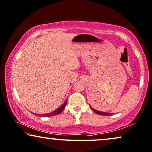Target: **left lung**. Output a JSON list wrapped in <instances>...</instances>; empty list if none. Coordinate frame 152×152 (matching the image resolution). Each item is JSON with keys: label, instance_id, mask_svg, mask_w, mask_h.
<instances>
[{"label": "left lung", "instance_id": "left-lung-1", "mask_svg": "<svg viewBox=\"0 0 152 152\" xmlns=\"http://www.w3.org/2000/svg\"><path fill=\"white\" fill-rule=\"evenodd\" d=\"M91 108L94 110V111L95 112V113H97V114H99V115H111V114H113V113H105V112L99 111V110H96L94 109V108H92L91 107Z\"/></svg>", "mask_w": 152, "mask_h": 152}]
</instances>
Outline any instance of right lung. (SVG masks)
Instances as JSON below:
<instances>
[{"mask_svg":"<svg viewBox=\"0 0 152 152\" xmlns=\"http://www.w3.org/2000/svg\"><path fill=\"white\" fill-rule=\"evenodd\" d=\"M66 104H67V102L65 101V102L63 103V104L62 105V106H61V107H59L58 109H56V110H54V111L51 112V113H47V114H42V115H42V117H47V116H53V115H58V114H60L61 113L62 111H63V109H64L65 106H66Z\"/></svg>","mask_w":152,"mask_h":152,"instance_id":"add662e5","label":"right lung"}]
</instances>
